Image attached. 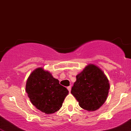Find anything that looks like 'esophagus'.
<instances>
[{"mask_svg": "<svg viewBox=\"0 0 131 131\" xmlns=\"http://www.w3.org/2000/svg\"><path fill=\"white\" fill-rule=\"evenodd\" d=\"M67 89H68V91H69V92H70L71 91V85H70V86L68 87Z\"/></svg>", "mask_w": 131, "mask_h": 131, "instance_id": "obj_1", "label": "esophagus"}]
</instances>
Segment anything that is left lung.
Listing matches in <instances>:
<instances>
[{
    "label": "left lung",
    "instance_id": "left-lung-1",
    "mask_svg": "<svg viewBox=\"0 0 131 131\" xmlns=\"http://www.w3.org/2000/svg\"><path fill=\"white\" fill-rule=\"evenodd\" d=\"M110 83L104 72L94 64H89L76 76L71 93L82 108L94 112L106 101Z\"/></svg>",
    "mask_w": 131,
    "mask_h": 131
}]
</instances>
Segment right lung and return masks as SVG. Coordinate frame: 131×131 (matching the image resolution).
I'll use <instances>...</instances> for the list:
<instances>
[{
  "instance_id": "right-lung-1",
  "label": "right lung",
  "mask_w": 131,
  "mask_h": 131,
  "mask_svg": "<svg viewBox=\"0 0 131 131\" xmlns=\"http://www.w3.org/2000/svg\"><path fill=\"white\" fill-rule=\"evenodd\" d=\"M26 92L30 101L40 112L52 114L62 106L69 91L43 68L34 70L27 79Z\"/></svg>"
}]
</instances>
